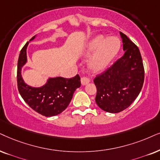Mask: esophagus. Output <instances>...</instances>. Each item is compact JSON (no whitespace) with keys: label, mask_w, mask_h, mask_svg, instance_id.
<instances>
[{"label":"esophagus","mask_w":160,"mask_h":160,"mask_svg":"<svg viewBox=\"0 0 160 160\" xmlns=\"http://www.w3.org/2000/svg\"><path fill=\"white\" fill-rule=\"evenodd\" d=\"M88 82H89V79H88V78H86V77H82V78H81V83H82V85L85 86V85L88 84Z\"/></svg>","instance_id":"1"}]
</instances>
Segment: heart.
<instances>
[{
	"label": "heart",
	"instance_id": "b5f03b06",
	"mask_svg": "<svg viewBox=\"0 0 160 160\" xmlns=\"http://www.w3.org/2000/svg\"><path fill=\"white\" fill-rule=\"evenodd\" d=\"M120 48V42L117 38H106L104 35L95 37L88 44L86 51L87 55L95 52L89 62L91 69L94 72L106 69L118 53Z\"/></svg>",
	"mask_w": 160,
	"mask_h": 160
}]
</instances>
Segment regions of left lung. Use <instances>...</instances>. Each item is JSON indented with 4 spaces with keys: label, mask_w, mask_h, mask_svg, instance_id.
Returning <instances> with one entry per match:
<instances>
[{
    "label": "left lung",
    "mask_w": 160,
    "mask_h": 160,
    "mask_svg": "<svg viewBox=\"0 0 160 160\" xmlns=\"http://www.w3.org/2000/svg\"><path fill=\"white\" fill-rule=\"evenodd\" d=\"M125 54L106 71L94 78L95 101L105 112L125 110L137 98L144 82V66L139 48L122 32Z\"/></svg>",
    "instance_id": "left-lung-1"
}]
</instances>
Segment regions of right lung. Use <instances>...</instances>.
<instances>
[{
    "label": "right lung",
    "instance_id": "1",
    "mask_svg": "<svg viewBox=\"0 0 160 160\" xmlns=\"http://www.w3.org/2000/svg\"><path fill=\"white\" fill-rule=\"evenodd\" d=\"M35 36L30 40L35 39ZM29 42L20 52L18 61V88L22 98L34 111L45 117H52L60 114L67 108L77 88L80 86V78L77 74L68 79L57 77L48 78L41 87H32L23 81L21 75L22 67L27 62L26 48Z\"/></svg>",
    "mask_w": 160,
    "mask_h": 160
}]
</instances>
